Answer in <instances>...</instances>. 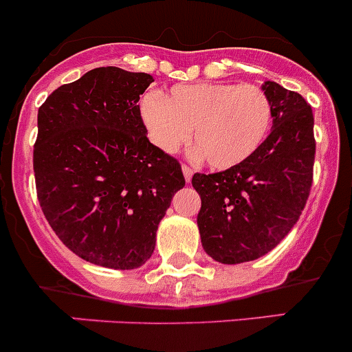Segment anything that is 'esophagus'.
Listing matches in <instances>:
<instances>
[{"label":"esophagus","instance_id":"1","mask_svg":"<svg viewBox=\"0 0 352 352\" xmlns=\"http://www.w3.org/2000/svg\"><path fill=\"white\" fill-rule=\"evenodd\" d=\"M182 169H183V174H185V179H186V182H188V183L192 182V176H193V169H192V167L186 166V164H183Z\"/></svg>","mask_w":352,"mask_h":352}]
</instances>
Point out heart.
<instances>
[{
	"instance_id": "1",
	"label": "heart",
	"mask_w": 352,
	"mask_h": 352,
	"mask_svg": "<svg viewBox=\"0 0 352 352\" xmlns=\"http://www.w3.org/2000/svg\"><path fill=\"white\" fill-rule=\"evenodd\" d=\"M142 117L150 140L166 153L178 152L192 138L204 162L230 169L245 162L266 138L271 103L254 85L197 82L174 86L142 102Z\"/></svg>"
}]
</instances>
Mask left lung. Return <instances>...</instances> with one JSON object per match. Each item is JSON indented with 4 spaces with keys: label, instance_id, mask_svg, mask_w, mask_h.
Returning a JSON list of instances; mask_svg holds the SVG:
<instances>
[{
    "label": "left lung",
    "instance_id": "1",
    "mask_svg": "<svg viewBox=\"0 0 352 352\" xmlns=\"http://www.w3.org/2000/svg\"><path fill=\"white\" fill-rule=\"evenodd\" d=\"M273 128L245 162L214 174L195 173L202 207V247L223 264L247 263L278 245L302 214L313 183L314 117L296 91L266 81Z\"/></svg>",
    "mask_w": 352,
    "mask_h": 352
}]
</instances>
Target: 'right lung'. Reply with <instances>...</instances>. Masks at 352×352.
<instances>
[{"mask_svg": "<svg viewBox=\"0 0 352 352\" xmlns=\"http://www.w3.org/2000/svg\"><path fill=\"white\" fill-rule=\"evenodd\" d=\"M153 78L98 67L38 110L34 178L50 226L76 256L112 270L143 266L160 219L185 186L178 159L146 138L140 95Z\"/></svg>", "mask_w": 352, "mask_h": 352, "instance_id": "right-lung-1", "label": "right lung"}]
</instances>
